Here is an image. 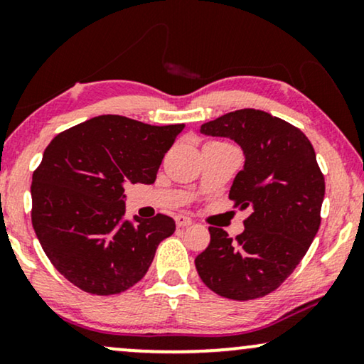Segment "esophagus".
<instances>
[{"mask_svg": "<svg viewBox=\"0 0 364 364\" xmlns=\"http://www.w3.org/2000/svg\"><path fill=\"white\" fill-rule=\"evenodd\" d=\"M176 223H177V227H188V225H192V218L178 213V215L176 217Z\"/></svg>", "mask_w": 364, "mask_h": 364, "instance_id": "obj_1", "label": "esophagus"}]
</instances>
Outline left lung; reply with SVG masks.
<instances>
[{"label":"left lung","mask_w":364,"mask_h":364,"mask_svg":"<svg viewBox=\"0 0 364 364\" xmlns=\"http://www.w3.org/2000/svg\"><path fill=\"white\" fill-rule=\"evenodd\" d=\"M200 132L242 147L245 166L228 197L250 215L235 240L208 227L210 243L196 258L198 277L230 300L265 296L291 275L320 228L325 177L315 149L300 129L258 109L228 112Z\"/></svg>","instance_id":"obj_1"}]
</instances>
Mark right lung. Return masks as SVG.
Masks as SVG:
<instances>
[{"label": "right lung", "instance_id": "right-lung-1", "mask_svg": "<svg viewBox=\"0 0 364 364\" xmlns=\"http://www.w3.org/2000/svg\"><path fill=\"white\" fill-rule=\"evenodd\" d=\"M183 124L99 116L58 134L33 173L31 220L54 268L92 295H116L146 275L173 218L126 220L124 186L154 183Z\"/></svg>", "mask_w": 364, "mask_h": 364}]
</instances>
